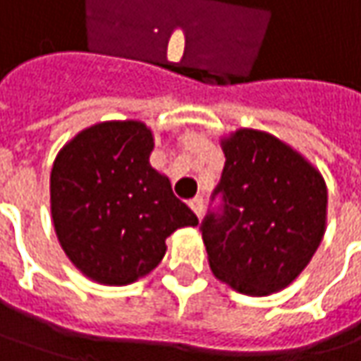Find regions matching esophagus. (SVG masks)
<instances>
[{"mask_svg": "<svg viewBox=\"0 0 361 361\" xmlns=\"http://www.w3.org/2000/svg\"><path fill=\"white\" fill-rule=\"evenodd\" d=\"M188 204H190V209L195 211V215H197V216H199V219H201L202 209H204V201H202V197H195V199H192V201L188 202Z\"/></svg>", "mask_w": 361, "mask_h": 361, "instance_id": "obj_1", "label": "esophagus"}]
</instances>
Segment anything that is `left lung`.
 I'll list each match as a JSON object with an SVG mask.
<instances>
[{"instance_id": "1", "label": "left lung", "mask_w": 361, "mask_h": 361, "mask_svg": "<svg viewBox=\"0 0 361 361\" xmlns=\"http://www.w3.org/2000/svg\"><path fill=\"white\" fill-rule=\"evenodd\" d=\"M225 169L201 233L216 279L245 295L281 291L326 233L324 176L289 145L241 128L223 140Z\"/></svg>"}]
</instances>
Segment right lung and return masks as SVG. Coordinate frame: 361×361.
<instances>
[{
    "label": "right lung",
    "instance_id": "1",
    "mask_svg": "<svg viewBox=\"0 0 361 361\" xmlns=\"http://www.w3.org/2000/svg\"><path fill=\"white\" fill-rule=\"evenodd\" d=\"M154 138L138 120L100 122L76 134L54 160L51 219L68 259L86 277L128 285L166 253V237L199 219L150 166Z\"/></svg>",
    "mask_w": 361,
    "mask_h": 361
}]
</instances>
